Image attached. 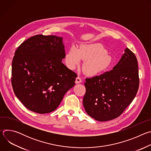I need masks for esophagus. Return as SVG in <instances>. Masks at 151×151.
Returning <instances> with one entry per match:
<instances>
[{
    "label": "esophagus",
    "instance_id": "obj_1",
    "mask_svg": "<svg viewBox=\"0 0 151 151\" xmlns=\"http://www.w3.org/2000/svg\"><path fill=\"white\" fill-rule=\"evenodd\" d=\"M82 82V79L81 78L79 77V76H78L76 78V81H75V83H79Z\"/></svg>",
    "mask_w": 151,
    "mask_h": 151
}]
</instances>
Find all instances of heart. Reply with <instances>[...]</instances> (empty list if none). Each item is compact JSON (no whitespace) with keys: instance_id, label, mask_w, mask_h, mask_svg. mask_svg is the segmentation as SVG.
I'll return each instance as SVG.
<instances>
[{"instance_id":"heart-1","label":"heart","mask_w":151,"mask_h":151,"mask_svg":"<svg viewBox=\"0 0 151 151\" xmlns=\"http://www.w3.org/2000/svg\"><path fill=\"white\" fill-rule=\"evenodd\" d=\"M81 59L85 60L84 70L91 75L102 72L108 68L111 63L110 56L99 44L81 45L78 49L72 46L65 56L66 64L70 69H75Z\"/></svg>"}]
</instances>
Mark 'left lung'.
Instances as JSON below:
<instances>
[{
    "instance_id": "1",
    "label": "left lung",
    "mask_w": 151,
    "mask_h": 151,
    "mask_svg": "<svg viewBox=\"0 0 151 151\" xmlns=\"http://www.w3.org/2000/svg\"><path fill=\"white\" fill-rule=\"evenodd\" d=\"M83 104L86 112L99 121L120 116L134 99L139 86L137 60L128 48L113 69L85 79Z\"/></svg>"
}]
</instances>
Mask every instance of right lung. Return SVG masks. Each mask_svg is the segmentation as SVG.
Here are the masks:
<instances>
[{
	"label": "right lung",
	"mask_w": 151,
	"mask_h": 151,
	"mask_svg": "<svg viewBox=\"0 0 151 151\" xmlns=\"http://www.w3.org/2000/svg\"><path fill=\"white\" fill-rule=\"evenodd\" d=\"M62 40L37 35L15 51L12 86L17 97L31 111L40 114L54 111L75 85L77 75L61 62L66 55Z\"/></svg>",
	"instance_id": "right-lung-1"
}]
</instances>
